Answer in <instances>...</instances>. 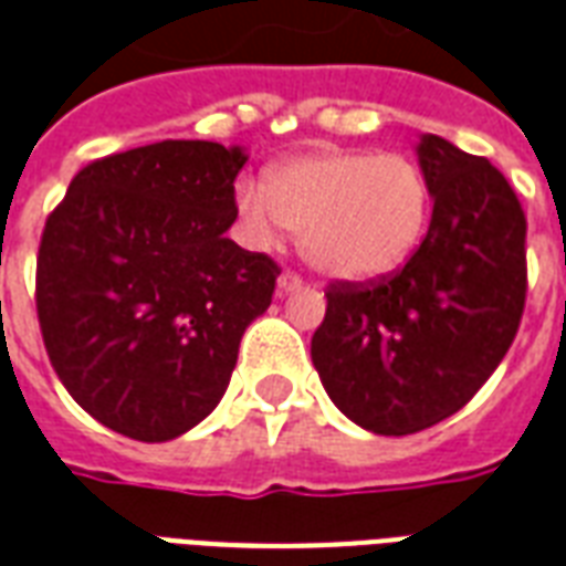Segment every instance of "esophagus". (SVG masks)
I'll list each match as a JSON object with an SVG mask.
<instances>
[{"mask_svg": "<svg viewBox=\"0 0 566 566\" xmlns=\"http://www.w3.org/2000/svg\"><path fill=\"white\" fill-rule=\"evenodd\" d=\"M303 287V279L296 275V272L284 270L282 275H279V294H294V291H300Z\"/></svg>", "mask_w": 566, "mask_h": 566, "instance_id": "1", "label": "esophagus"}]
</instances>
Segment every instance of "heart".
<instances>
[{"label":"heart","instance_id":"obj_1","mask_svg":"<svg viewBox=\"0 0 566 566\" xmlns=\"http://www.w3.org/2000/svg\"><path fill=\"white\" fill-rule=\"evenodd\" d=\"M237 209L251 240L300 233L305 261L338 282H371L411 258L429 228L422 170L375 149L317 153L275 167L266 188L242 182Z\"/></svg>","mask_w":566,"mask_h":566}]
</instances>
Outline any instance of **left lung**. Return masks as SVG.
Returning <instances> with one entry per match:
<instances>
[{"mask_svg":"<svg viewBox=\"0 0 566 566\" xmlns=\"http://www.w3.org/2000/svg\"><path fill=\"white\" fill-rule=\"evenodd\" d=\"M429 233L401 270L333 282L312 336L321 384L347 420L413 434L474 399L516 338L528 294L525 212L504 174L422 134Z\"/></svg>","mask_w":566,"mask_h":566,"instance_id":"1","label":"left lung"}]
</instances>
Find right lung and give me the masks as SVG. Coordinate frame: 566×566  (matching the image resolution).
I'll return each instance as SVG.
<instances>
[{"label": "right lung", "mask_w": 566, "mask_h": 566, "mask_svg": "<svg viewBox=\"0 0 566 566\" xmlns=\"http://www.w3.org/2000/svg\"><path fill=\"white\" fill-rule=\"evenodd\" d=\"M240 146L161 140L92 161L48 216L35 308L83 411L134 441H174L216 408L279 263L228 240Z\"/></svg>", "instance_id": "obj_1"}]
</instances>
